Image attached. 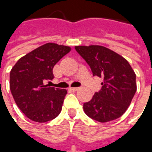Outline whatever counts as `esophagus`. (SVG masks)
Masks as SVG:
<instances>
[{
    "label": "esophagus",
    "instance_id": "esophagus-1",
    "mask_svg": "<svg viewBox=\"0 0 152 152\" xmlns=\"http://www.w3.org/2000/svg\"><path fill=\"white\" fill-rule=\"evenodd\" d=\"M70 89L72 91H77V90H79L80 88L79 87H74V88H70Z\"/></svg>",
    "mask_w": 152,
    "mask_h": 152
}]
</instances>
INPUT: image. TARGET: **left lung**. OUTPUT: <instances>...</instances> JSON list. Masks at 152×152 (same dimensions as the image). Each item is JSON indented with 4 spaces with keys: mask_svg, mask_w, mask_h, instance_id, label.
I'll return each mask as SVG.
<instances>
[{
    "mask_svg": "<svg viewBox=\"0 0 152 152\" xmlns=\"http://www.w3.org/2000/svg\"><path fill=\"white\" fill-rule=\"evenodd\" d=\"M92 71L102 78V88L89 102L84 103L86 114L99 122L121 117L130 105L137 90L136 75L127 60L101 45L76 46Z\"/></svg>",
    "mask_w": 152,
    "mask_h": 152,
    "instance_id": "8db88e82",
    "label": "left lung"
}]
</instances>
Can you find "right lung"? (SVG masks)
Segmentation results:
<instances>
[{
  "label": "right lung",
  "instance_id": "1",
  "mask_svg": "<svg viewBox=\"0 0 152 152\" xmlns=\"http://www.w3.org/2000/svg\"><path fill=\"white\" fill-rule=\"evenodd\" d=\"M71 50L47 43L19 58L10 74V88L16 104L30 120L39 123L56 118L62 110L66 89L50 87L54 65Z\"/></svg>",
  "mask_w": 152,
  "mask_h": 152
}]
</instances>
